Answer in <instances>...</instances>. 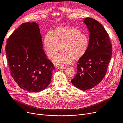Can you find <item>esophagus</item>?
<instances>
[{
    "label": "esophagus",
    "instance_id": "1",
    "mask_svg": "<svg viewBox=\"0 0 123 123\" xmlns=\"http://www.w3.org/2000/svg\"><path fill=\"white\" fill-rule=\"evenodd\" d=\"M57 69L59 70H63V69H66V67H58Z\"/></svg>",
    "mask_w": 123,
    "mask_h": 123
}]
</instances>
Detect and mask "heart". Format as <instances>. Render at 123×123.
<instances>
[{"instance_id": "obj_1", "label": "heart", "mask_w": 123, "mask_h": 123, "mask_svg": "<svg viewBox=\"0 0 123 123\" xmlns=\"http://www.w3.org/2000/svg\"><path fill=\"white\" fill-rule=\"evenodd\" d=\"M89 44L88 36L79 29L70 27H60L52 35L47 33L44 39V49L49 59L53 58L62 47L63 52L53 60L55 65L65 66L73 59H79L87 52Z\"/></svg>"}]
</instances>
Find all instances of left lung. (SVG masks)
Here are the masks:
<instances>
[{
	"mask_svg": "<svg viewBox=\"0 0 123 123\" xmlns=\"http://www.w3.org/2000/svg\"><path fill=\"white\" fill-rule=\"evenodd\" d=\"M84 22L90 32L89 47L78 61L77 72L71 83L85 91L96 86L104 78L112 55V46L109 34L100 23L89 17Z\"/></svg>",
	"mask_w": 123,
	"mask_h": 123,
	"instance_id": "1",
	"label": "left lung"
}]
</instances>
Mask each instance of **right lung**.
I'll return each instance as SVG.
<instances>
[{
	"label": "right lung",
	"instance_id": "obj_1",
	"mask_svg": "<svg viewBox=\"0 0 123 123\" xmlns=\"http://www.w3.org/2000/svg\"><path fill=\"white\" fill-rule=\"evenodd\" d=\"M42 48L40 29L35 22L21 24L6 45L10 74L19 87L29 92H39L46 88L55 69Z\"/></svg>",
	"mask_w": 123,
	"mask_h": 123
}]
</instances>
